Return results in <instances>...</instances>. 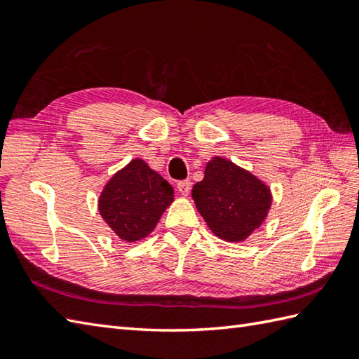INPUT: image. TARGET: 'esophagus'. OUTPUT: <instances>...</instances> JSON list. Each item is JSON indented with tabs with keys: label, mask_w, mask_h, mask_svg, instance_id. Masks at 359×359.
<instances>
[{
	"label": "esophagus",
	"mask_w": 359,
	"mask_h": 359,
	"mask_svg": "<svg viewBox=\"0 0 359 359\" xmlns=\"http://www.w3.org/2000/svg\"><path fill=\"white\" fill-rule=\"evenodd\" d=\"M177 189L182 196H188L189 189H191V182L189 180H180L177 184Z\"/></svg>",
	"instance_id": "34e87169"
}]
</instances>
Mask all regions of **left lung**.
<instances>
[{"label":"left lung","instance_id":"obj_1","mask_svg":"<svg viewBox=\"0 0 359 359\" xmlns=\"http://www.w3.org/2000/svg\"><path fill=\"white\" fill-rule=\"evenodd\" d=\"M191 194L210 230L226 242L245 241L264 224L271 207L270 188L224 157L210 160Z\"/></svg>","mask_w":359,"mask_h":359}]
</instances>
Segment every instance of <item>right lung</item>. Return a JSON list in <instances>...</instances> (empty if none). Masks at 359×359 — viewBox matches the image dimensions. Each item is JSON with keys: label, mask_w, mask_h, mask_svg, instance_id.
<instances>
[{"label": "right lung", "mask_w": 359, "mask_h": 359, "mask_svg": "<svg viewBox=\"0 0 359 359\" xmlns=\"http://www.w3.org/2000/svg\"><path fill=\"white\" fill-rule=\"evenodd\" d=\"M174 201V189L142 158H134L104 185L98 211L120 239L137 242L154 230Z\"/></svg>", "instance_id": "add662e5"}]
</instances>
